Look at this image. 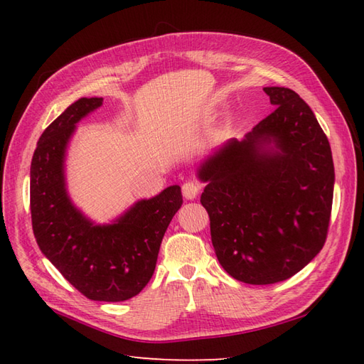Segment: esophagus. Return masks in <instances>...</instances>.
<instances>
[{"label": "esophagus", "mask_w": 364, "mask_h": 364, "mask_svg": "<svg viewBox=\"0 0 364 364\" xmlns=\"http://www.w3.org/2000/svg\"><path fill=\"white\" fill-rule=\"evenodd\" d=\"M183 189V196L186 200H194L198 194H200V189H202V186L197 181H186L181 186Z\"/></svg>", "instance_id": "34e87169"}]
</instances>
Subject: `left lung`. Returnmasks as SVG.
I'll use <instances>...</instances> for the list:
<instances>
[{
  "label": "left lung",
  "instance_id": "8db88e82",
  "mask_svg": "<svg viewBox=\"0 0 364 364\" xmlns=\"http://www.w3.org/2000/svg\"><path fill=\"white\" fill-rule=\"evenodd\" d=\"M264 92L274 112L198 170L218 259L249 284L304 269L326 244L333 203V158L311 107L288 87Z\"/></svg>",
  "mask_w": 364,
  "mask_h": 364
}]
</instances>
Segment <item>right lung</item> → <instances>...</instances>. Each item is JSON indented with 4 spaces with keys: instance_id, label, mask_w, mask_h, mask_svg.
<instances>
[{
    "instance_id": "obj_1",
    "label": "right lung",
    "mask_w": 364,
    "mask_h": 364,
    "mask_svg": "<svg viewBox=\"0 0 364 364\" xmlns=\"http://www.w3.org/2000/svg\"><path fill=\"white\" fill-rule=\"evenodd\" d=\"M103 98H80L46 128L31 161V220L42 253L82 296L123 301L137 296L156 267L166 230L183 203L181 188L141 200L112 225H94L65 191L68 139Z\"/></svg>"
}]
</instances>
